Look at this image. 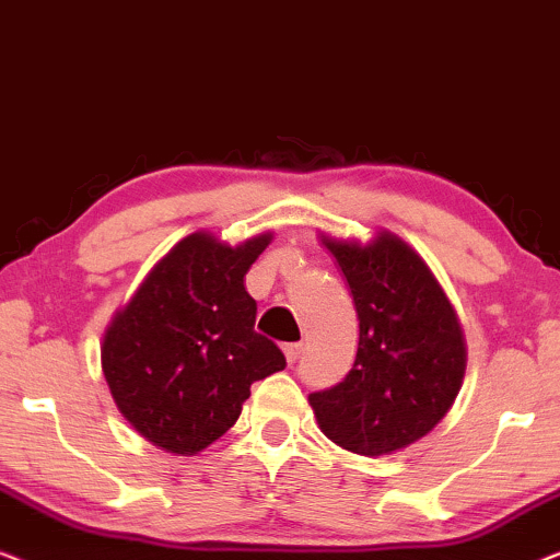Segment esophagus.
Wrapping results in <instances>:
<instances>
[{"mask_svg": "<svg viewBox=\"0 0 560 560\" xmlns=\"http://www.w3.org/2000/svg\"><path fill=\"white\" fill-rule=\"evenodd\" d=\"M282 351H285L288 362L293 364V362H298V357L303 354V343H285V349H282Z\"/></svg>", "mask_w": 560, "mask_h": 560, "instance_id": "esophagus-1", "label": "esophagus"}]
</instances>
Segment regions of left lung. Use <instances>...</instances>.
Here are the masks:
<instances>
[{
    "mask_svg": "<svg viewBox=\"0 0 560 560\" xmlns=\"http://www.w3.org/2000/svg\"><path fill=\"white\" fill-rule=\"evenodd\" d=\"M359 318L354 366L311 393L320 431L359 456L400 451L431 433L454 405L466 343L454 305L428 265L395 234L370 244L324 236Z\"/></svg>",
    "mask_w": 560,
    "mask_h": 560,
    "instance_id": "1",
    "label": "left lung"
}]
</instances>
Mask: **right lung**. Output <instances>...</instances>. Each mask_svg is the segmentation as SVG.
I'll return each instance as SVG.
<instances>
[{"mask_svg": "<svg viewBox=\"0 0 560 560\" xmlns=\"http://www.w3.org/2000/svg\"><path fill=\"white\" fill-rule=\"evenodd\" d=\"M270 240L229 247L188 234L106 328L102 370L114 402L163 451L194 456L211 446L236 423L252 382L285 370L278 343L255 331L257 303L244 288Z\"/></svg>", "mask_w": 560, "mask_h": 560, "instance_id": "obj_1", "label": "right lung"}]
</instances>
